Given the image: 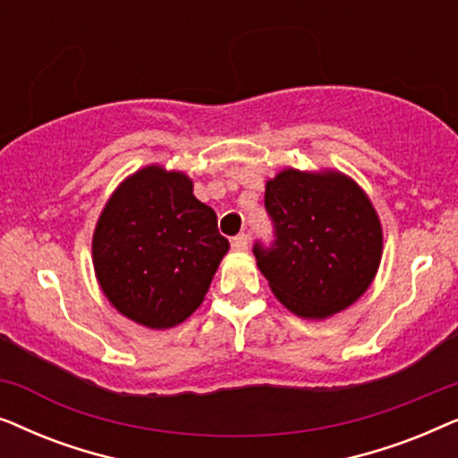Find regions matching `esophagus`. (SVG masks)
I'll return each mask as SVG.
<instances>
[{
	"instance_id": "34e87169",
	"label": "esophagus",
	"mask_w": 458,
	"mask_h": 458,
	"mask_svg": "<svg viewBox=\"0 0 458 458\" xmlns=\"http://www.w3.org/2000/svg\"><path fill=\"white\" fill-rule=\"evenodd\" d=\"M231 248L237 250V252H243V250H248V235L246 233L235 235L233 240H231Z\"/></svg>"
}]
</instances>
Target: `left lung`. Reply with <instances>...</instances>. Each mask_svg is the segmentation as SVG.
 <instances>
[{
  "mask_svg": "<svg viewBox=\"0 0 458 458\" xmlns=\"http://www.w3.org/2000/svg\"><path fill=\"white\" fill-rule=\"evenodd\" d=\"M271 243L252 252L275 296L306 318L335 315L360 298L381 260V225L340 173H279L267 183Z\"/></svg>",
  "mask_w": 458,
  "mask_h": 458,
  "instance_id": "left-lung-1",
  "label": "left lung"
}]
</instances>
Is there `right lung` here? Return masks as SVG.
Returning <instances> with one entry per match:
<instances>
[{
  "label": "right lung",
  "mask_w": 458,
  "mask_h": 458,
  "mask_svg": "<svg viewBox=\"0 0 458 458\" xmlns=\"http://www.w3.org/2000/svg\"><path fill=\"white\" fill-rule=\"evenodd\" d=\"M229 250L216 215L183 173L148 166L106 204L93 233V267L116 310L166 329L202 304Z\"/></svg>",
  "instance_id": "obj_1"
}]
</instances>
